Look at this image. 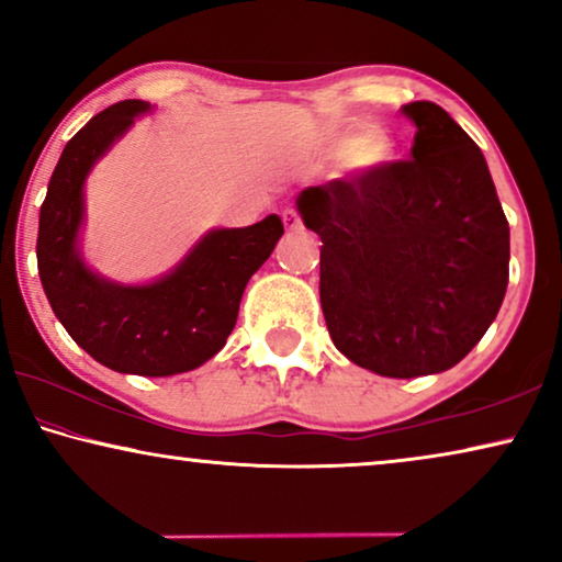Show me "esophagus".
<instances>
[{
    "label": "esophagus",
    "mask_w": 562,
    "mask_h": 562,
    "mask_svg": "<svg viewBox=\"0 0 562 562\" xmlns=\"http://www.w3.org/2000/svg\"><path fill=\"white\" fill-rule=\"evenodd\" d=\"M281 220L286 229H302V217H299V212L294 210V206H286V210L281 212Z\"/></svg>",
    "instance_id": "obj_1"
}]
</instances>
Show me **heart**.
Wrapping results in <instances>:
<instances>
[{"instance_id": "1", "label": "heart", "mask_w": 562, "mask_h": 562, "mask_svg": "<svg viewBox=\"0 0 562 562\" xmlns=\"http://www.w3.org/2000/svg\"><path fill=\"white\" fill-rule=\"evenodd\" d=\"M391 145L389 135L381 133V130H366L352 137V140H342L337 145V158L348 160L352 171H371V168H379L391 158Z\"/></svg>"}]
</instances>
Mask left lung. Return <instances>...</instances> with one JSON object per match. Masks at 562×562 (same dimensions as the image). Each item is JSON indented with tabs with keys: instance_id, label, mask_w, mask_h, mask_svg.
<instances>
[{
	"instance_id": "obj_1",
	"label": "left lung",
	"mask_w": 562,
	"mask_h": 562,
	"mask_svg": "<svg viewBox=\"0 0 562 562\" xmlns=\"http://www.w3.org/2000/svg\"><path fill=\"white\" fill-rule=\"evenodd\" d=\"M409 160L310 187L296 204L322 237L319 299L335 348L389 379L460 363L509 283V222L486 158L435 102H412Z\"/></svg>"
}]
</instances>
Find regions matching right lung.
I'll return each instance as SVG.
<instances>
[{
	"label": "right lung",
	"instance_id": "obj_1",
	"mask_svg": "<svg viewBox=\"0 0 562 562\" xmlns=\"http://www.w3.org/2000/svg\"><path fill=\"white\" fill-rule=\"evenodd\" d=\"M150 104L125 99L106 106L60 153L41 206L37 273L60 325L76 345L117 373L194 371L225 348L243 291L283 235V222L214 229L166 279L120 286L83 266L76 237L83 220V179L99 156Z\"/></svg>",
	"mask_w": 562,
	"mask_h": 562
}]
</instances>
